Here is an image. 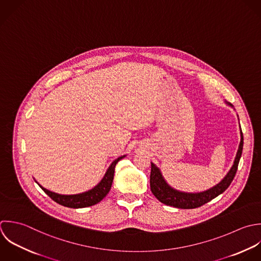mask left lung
<instances>
[{"mask_svg": "<svg viewBox=\"0 0 261 261\" xmlns=\"http://www.w3.org/2000/svg\"><path fill=\"white\" fill-rule=\"evenodd\" d=\"M243 133L241 132V142L239 145V149L234 162V165L224 180L219 183L217 186L211 188L207 191L200 192V193H184L179 192L173 188H171L166 181L164 180L159 168H156L153 164H151V172H150V190L152 194L164 204L183 208V210H191L199 207L220 194H222L232 183L233 179L236 176L238 165L242 155L243 150Z\"/></svg>", "mask_w": 261, "mask_h": 261, "instance_id": "left-lung-1", "label": "left lung"}]
</instances>
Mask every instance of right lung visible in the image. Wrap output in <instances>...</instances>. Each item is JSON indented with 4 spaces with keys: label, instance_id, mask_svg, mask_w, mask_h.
Listing matches in <instances>:
<instances>
[{
    "label": "right lung",
    "instance_id": "right-lung-1",
    "mask_svg": "<svg viewBox=\"0 0 261 261\" xmlns=\"http://www.w3.org/2000/svg\"><path fill=\"white\" fill-rule=\"evenodd\" d=\"M124 156H121V158H118L117 160H115L113 162V164L110 166V168L108 169L103 179L98 183V185L87 192H84L81 194H76V195H61V194H57L51 191H48V190L44 189L43 187H41L40 185L39 186L44 191V193H46L54 201H56L57 203H59L61 205L66 206V207L82 208V207L94 205V204L98 203L99 201H101L106 197V195L109 193V191L111 190L113 179H114L115 167H116L117 163L120 160H122Z\"/></svg>",
    "mask_w": 261,
    "mask_h": 261
}]
</instances>
